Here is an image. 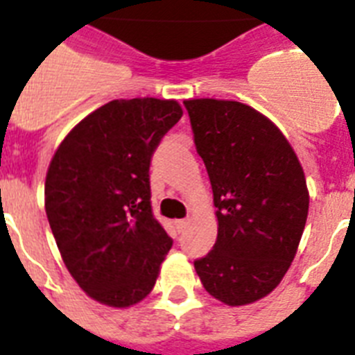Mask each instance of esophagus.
Returning a JSON list of instances; mask_svg holds the SVG:
<instances>
[{
	"mask_svg": "<svg viewBox=\"0 0 355 355\" xmlns=\"http://www.w3.org/2000/svg\"><path fill=\"white\" fill-rule=\"evenodd\" d=\"M187 227H189V219H178V221H175V228H178L180 232H183Z\"/></svg>",
	"mask_w": 355,
	"mask_h": 355,
	"instance_id": "34e87169",
	"label": "esophagus"
}]
</instances>
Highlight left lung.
Segmentation results:
<instances>
[{"label": "left lung", "mask_w": 355, "mask_h": 355, "mask_svg": "<svg viewBox=\"0 0 355 355\" xmlns=\"http://www.w3.org/2000/svg\"><path fill=\"white\" fill-rule=\"evenodd\" d=\"M214 192L218 239L194 261L228 306L263 300L285 277L309 216L303 166L283 132L239 101L184 99Z\"/></svg>", "instance_id": "left-lung-1"}]
</instances>
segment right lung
<instances>
[{
    "label": "right lung",
    "mask_w": 355,
    "mask_h": 355,
    "mask_svg": "<svg viewBox=\"0 0 355 355\" xmlns=\"http://www.w3.org/2000/svg\"><path fill=\"white\" fill-rule=\"evenodd\" d=\"M183 116L175 99H114L60 143L45 210L67 270L98 303L127 309L150 294L172 239L150 207V157Z\"/></svg>",
    "instance_id": "1"
}]
</instances>
